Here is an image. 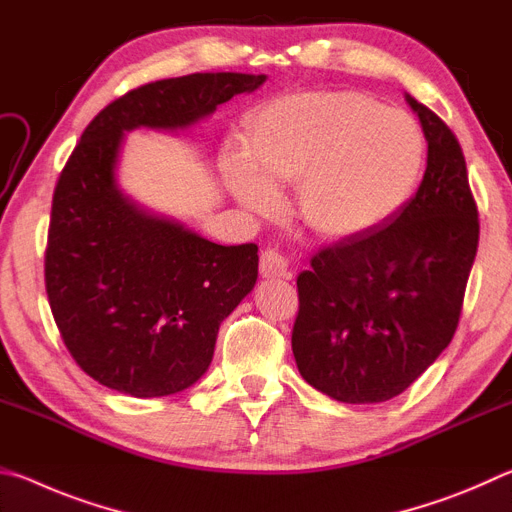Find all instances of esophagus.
<instances>
[{"instance_id":"obj_1","label":"esophagus","mask_w":512,"mask_h":512,"mask_svg":"<svg viewBox=\"0 0 512 512\" xmlns=\"http://www.w3.org/2000/svg\"><path fill=\"white\" fill-rule=\"evenodd\" d=\"M259 273L266 280H277V277L289 275V262L282 253H277L275 248H266L262 257H259Z\"/></svg>"}]
</instances>
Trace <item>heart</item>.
<instances>
[{"label": "heart", "instance_id": "b5f03b06", "mask_svg": "<svg viewBox=\"0 0 512 512\" xmlns=\"http://www.w3.org/2000/svg\"><path fill=\"white\" fill-rule=\"evenodd\" d=\"M248 162L230 155L225 176L250 212L298 185V210L314 235L350 241L400 214L420 185L427 144L404 110L357 92H305L259 108L246 128Z\"/></svg>", "mask_w": 512, "mask_h": 512}]
</instances>
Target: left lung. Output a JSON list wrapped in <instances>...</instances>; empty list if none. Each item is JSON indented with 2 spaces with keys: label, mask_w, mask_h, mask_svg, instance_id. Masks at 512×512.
I'll list each match as a JSON object with an SVG mask.
<instances>
[{
  "label": "left lung",
  "mask_w": 512,
  "mask_h": 512,
  "mask_svg": "<svg viewBox=\"0 0 512 512\" xmlns=\"http://www.w3.org/2000/svg\"><path fill=\"white\" fill-rule=\"evenodd\" d=\"M406 103L429 144L418 192L381 230L323 248L298 275L293 357L307 384L345 404L391 400L440 357L479 246L461 144L436 112Z\"/></svg>",
  "instance_id": "obj_1"
}]
</instances>
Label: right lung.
Returning a JSON list of instances; mask_svg holds the SVG:
<instances>
[{"label":"right lung","instance_id":"add662e5","mask_svg":"<svg viewBox=\"0 0 512 512\" xmlns=\"http://www.w3.org/2000/svg\"><path fill=\"white\" fill-rule=\"evenodd\" d=\"M264 74H189L112 101L60 173L45 253L49 307L74 361L112 391L162 397L210 368L219 325L253 291L257 246H219L117 185L135 128L183 131Z\"/></svg>","mask_w":512,"mask_h":512}]
</instances>
